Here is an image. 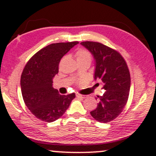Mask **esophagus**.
<instances>
[{
  "label": "esophagus",
  "instance_id": "esophagus-1",
  "mask_svg": "<svg viewBox=\"0 0 156 156\" xmlns=\"http://www.w3.org/2000/svg\"><path fill=\"white\" fill-rule=\"evenodd\" d=\"M76 97H78V98H85L84 95H82L81 94L79 93H76Z\"/></svg>",
  "mask_w": 156,
  "mask_h": 156
}]
</instances>
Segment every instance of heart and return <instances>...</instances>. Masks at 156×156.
I'll list each match as a JSON object with an SVG mask.
<instances>
[{
    "label": "heart",
    "mask_w": 156,
    "mask_h": 156,
    "mask_svg": "<svg viewBox=\"0 0 156 156\" xmlns=\"http://www.w3.org/2000/svg\"><path fill=\"white\" fill-rule=\"evenodd\" d=\"M75 56H76L77 61H84V60H89L91 61L92 55L91 53L88 50L83 48L78 49L75 52Z\"/></svg>",
    "instance_id": "obj_1"
}]
</instances>
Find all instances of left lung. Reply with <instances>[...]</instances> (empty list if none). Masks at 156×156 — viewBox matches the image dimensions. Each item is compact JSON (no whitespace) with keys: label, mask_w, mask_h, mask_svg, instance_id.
<instances>
[{"label":"left lung","mask_w":156,"mask_h":156,"mask_svg":"<svg viewBox=\"0 0 156 156\" xmlns=\"http://www.w3.org/2000/svg\"><path fill=\"white\" fill-rule=\"evenodd\" d=\"M81 44L93 55L95 61L94 78L103 82L105 90L98 96L97 108L90 112L96 121L110 122L125 107L130 89V74L125 60L112 48L98 42L83 41Z\"/></svg>","instance_id":"left-lung-1"}]
</instances>
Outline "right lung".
Returning <instances> with one entry per match:
<instances>
[{
    "label": "right lung",
    "instance_id": "obj_1",
    "mask_svg": "<svg viewBox=\"0 0 156 156\" xmlns=\"http://www.w3.org/2000/svg\"><path fill=\"white\" fill-rule=\"evenodd\" d=\"M78 41L52 44L35 53L26 64L20 77L22 96L27 108L37 119L52 122L64 114L75 94L65 95L53 88L63 56Z\"/></svg>",
    "mask_w": 156,
    "mask_h": 156
}]
</instances>
